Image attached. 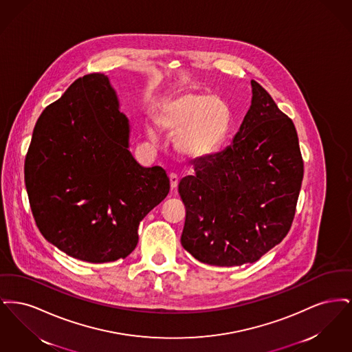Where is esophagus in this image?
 <instances>
[{
  "label": "esophagus",
  "instance_id": "obj_1",
  "mask_svg": "<svg viewBox=\"0 0 352 352\" xmlns=\"http://www.w3.org/2000/svg\"><path fill=\"white\" fill-rule=\"evenodd\" d=\"M168 179H170V186H171V188H177L178 182H179V178H178V175H177L175 173H170V175H168Z\"/></svg>",
  "mask_w": 352,
  "mask_h": 352
}]
</instances>
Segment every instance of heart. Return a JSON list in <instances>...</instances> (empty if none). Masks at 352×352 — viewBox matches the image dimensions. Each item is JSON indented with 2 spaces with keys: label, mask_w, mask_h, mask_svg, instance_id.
Returning a JSON list of instances; mask_svg holds the SVG:
<instances>
[{
  "label": "heart",
  "mask_w": 352,
  "mask_h": 352,
  "mask_svg": "<svg viewBox=\"0 0 352 352\" xmlns=\"http://www.w3.org/2000/svg\"><path fill=\"white\" fill-rule=\"evenodd\" d=\"M231 120L226 101L201 92H187L168 100L157 116L164 131L178 134V151L191 158L207 157L218 151L230 132ZM148 135L151 140L157 138L151 129Z\"/></svg>",
  "instance_id": "b5f03b06"
}]
</instances>
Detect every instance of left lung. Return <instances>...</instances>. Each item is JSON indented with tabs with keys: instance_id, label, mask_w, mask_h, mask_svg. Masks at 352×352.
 Segmentation results:
<instances>
[{
	"instance_id": "8db88e82",
	"label": "left lung",
	"mask_w": 352,
	"mask_h": 352,
	"mask_svg": "<svg viewBox=\"0 0 352 352\" xmlns=\"http://www.w3.org/2000/svg\"><path fill=\"white\" fill-rule=\"evenodd\" d=\"M252 104L234 142L194 161L178 191L186 207L181 243L208 265L254 263L289 232L303 178L292 118L252 80Z\"/></svg>"
}]
</instances>
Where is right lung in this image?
Masks as SVG:
<instances>
[{
  "label": "right lung",
  "mask_w": 352,
  "mask_h": 352,
  "mask_svg": "<svg viewBox=\"0 0 352 352\" xmlns=\"http://www.w3.org/2000/svg\"><path fill=\"white\" fill-rule=\"evenodd\" d=\"M128 140V118L102 74L76 79L35 124L25 160L34 220L74 258H125L140 221L168 194L166 171L137 164Z\"/></svg>",
  "instance_id": "1"
}]
</instances>
